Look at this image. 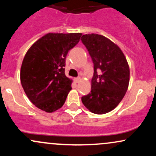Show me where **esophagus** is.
<instances>
[{
  "mask_svg": "<svg viewBox=\"0 0 156 156\" xmlns=\"http://www.w3.org/2000/svg\"><path fill=\"white\" fill-rule=\"evenodd\" d=\"M80 78H74V81L76 82V83H78V82L80 81Z\"/></svg>",
  "mask_w": 156,
  "mask_h": 156,
  "instance_id": "esophagus-1",
  "label": "esophagus"
}]
</instances>
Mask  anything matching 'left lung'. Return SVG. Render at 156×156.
Returning <instances> with one entry per match:
<instances>
[{
  "label": "left lung",
  "instance_id": "8db88e82",
  "mask_svg": "<svg viewBox=\"0 0 156 156\" xmlns=\"http://www.w3.org/2000/svg\"><path fill=\"white\" fill-rule=\"evenodd\" d=\"M80 40L94 63L91 92L82 97V103L92 113L106 114L119 105L128 90L129 65L119 46L104 36L85 34Z\"/></svg>",
  "mask_w": 156,
  "mask_h": 156
}]
</instances>
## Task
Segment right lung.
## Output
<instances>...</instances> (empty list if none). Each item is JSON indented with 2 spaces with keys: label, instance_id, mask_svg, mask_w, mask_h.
Wrapping results in <instances>:
<instances>
[{
  "label": "right lung",
  "instance_id": "obj_1",
  "mask_svg": "<svg viewBox=\"0 0 156 156\" xmlns=\"http://www.w3.org/2000/svg\"><path fill=\"white\" fill-rule=\"evenodd\" d=\"M81 33H48L28 50L20 69V81L28 99L48 113L64 105L73 80L65 76L68 51L79 42Z\"/></svg>",
  "mask_w": 156,
  "mask_h": 156
}]
</instances>
